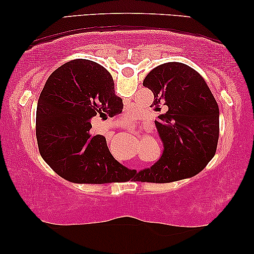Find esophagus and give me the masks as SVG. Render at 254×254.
Segmentation results:
<instances>
[{
  "label": "esophagus",
  "instance_id": "esophagus-1",
  "mask_svg": "<svg viewBox=\"0 0 254 254\" xmlns=\"http://www.w3.org/2000/svg\"><path fill=\"white\" fill-rule=\"evenodd\" d=\"M120 125H121V127H125V126H127V124L126 123H125V121H120ZM120 125H119V126H120Z\"/></svg>",
  "mask_w": 254,
  "mask_h": 254
}]
</instances>
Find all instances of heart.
Here are the masks:
<instances>
[{"label":"heart","mask_w":254,"mask_h":254,"mask_svg":"<svg viewBox=\"0 0 254 254\" xmlns=\"http://www.w3.org/2000/svg\"><path fill=\"white\" fill-rule=\"evenodd\" d=\"M133 113H134V111L133 110H129V111H128V113H127V117L130 118L131 116H133Z\"/></svg>","instance_id":"1"}]
</instances>
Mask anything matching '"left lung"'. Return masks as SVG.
<instances>
[{
	"mask_svg": "<svg viewBox=\"0 0 254 254\" xmlns=\"http://www.w3.org/2000/svg\"><path fill=\"white\" fill-rule=\"evenodd\" d=\"M143 85L154 93V110L166 109L155 121L164 149L134 180L163 184L197 175L214 157L220 131V111L207 83L187 64L168 62L152 69Z\"/></svg>",
	"mask_w": 254,
	"mask_h": 254,
	"instance_id": "1",
	"label": "left lung"
}]
</instances>
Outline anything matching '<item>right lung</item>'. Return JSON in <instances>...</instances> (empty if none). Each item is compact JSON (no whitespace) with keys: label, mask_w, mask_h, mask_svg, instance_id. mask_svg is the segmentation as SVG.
<instances>
[{"label":"right lung","mask_w":254,"mask_h":254,"mask_svg":"<svg viewBox=\"0 0 254 254\" xmlns=\"http://www.w3.org/2000/svg\"><path fill=\"white\" fill-rule=\"evenodd\" d=\"M112 76L97 62L76 59L48 77L37 106L40 155L62 178L77 184L128 182L135 170L113 157L103 135L91 133L96 117L123 112Z\"/></svg>","instance_id":"right-lung-1"}]
</instances>
